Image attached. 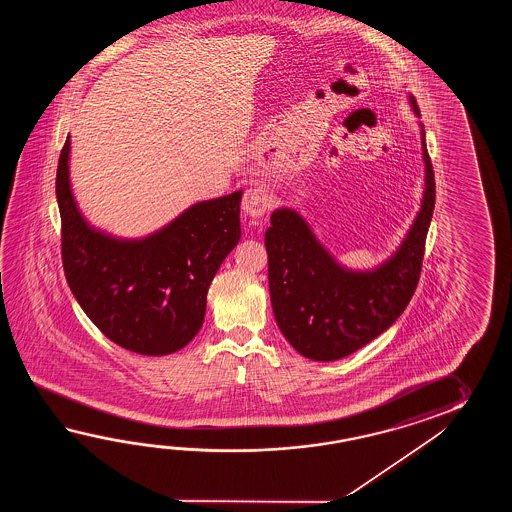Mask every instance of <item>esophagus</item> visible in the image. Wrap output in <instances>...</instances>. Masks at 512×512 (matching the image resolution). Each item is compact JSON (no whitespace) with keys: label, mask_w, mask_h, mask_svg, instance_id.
Masks as SVG:
<instances>
[{"label":"esophagus","mask_w":512,"mask_h":512,"mask_svg":"<svg viewBox=\"0 0 512 512\" xmlns=\"http://www.w3.org/2000/svg\"><path fill=\"white\" fill-rule=\"evenodd\" d=\"M271 207V196L267 194V190H263L260 186L249 188L243 194V201H241V208L252 216V218H260Z\"/></svg>","instance_id":"1"}]
</instances>
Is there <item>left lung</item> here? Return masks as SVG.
<instances>
[{
  "instance_id": "left-lung-1",
  "label": "left lung",
  "mask_w": 512,
  "mask_h": 512,
  "mask_svg": "<svg viewBox=\"0 0 512 512\" xmlns=\"http://www.w3.org/2000/svg\"><path fill=\"white\" fill-rule=\"evenodd\" d=\"M414 111L419 108L410 97ZM426 164L423 205L399 251L375 271L342 269L289 208L272 212L265 232L272 313L300 355L337 360L366 346L401 316L421 278L435 205L434 168L421 130Z\"/></svg>"
}]
</instances>
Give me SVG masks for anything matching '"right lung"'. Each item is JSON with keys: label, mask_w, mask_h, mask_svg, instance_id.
Returning a JSON list of instances; mask_svg holds the SVG:
<instances>
[{"label": "right lung", "mask_w": 512, "mask_h": 512, "mask_svg": "<svg viewBox=\"0 0 512 512\" xmlns=\"http://www.w3.org/2000/svg\"><path fill=\"white\" fill-rule=\"evenodd\" d=\"M69 137L56 170L66 280L91 322L141 355H168L203 326L219 265L240 241L241 192L197 203L150 238L89 229L69 188Z\"/></svg>", "instance_id": "add662e5"}]
</instances>
